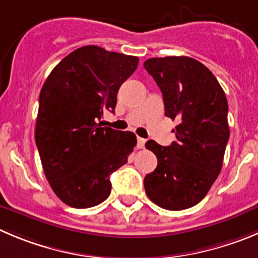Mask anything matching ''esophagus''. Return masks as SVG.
I'll list each match as a JSON object with an SVG mask.
<instances>
[{"label":"esophagus","mask_w":258,"mask_h":258,"mask_svg":"<svg viewBox=\"0 0 258 258\" xmlns=\"http://www.w3.org/2000/svg\"><path fill=\"white\" fill-rule=\"evenodd\" d=\"M145 143H146L145 139H143V137H137V148L144 149V146H145Z\"/></svg>","instance_id":"1"}]
</instances>
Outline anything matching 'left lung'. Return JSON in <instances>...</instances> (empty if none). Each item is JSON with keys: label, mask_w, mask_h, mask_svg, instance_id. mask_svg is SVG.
<instances>
[{"label": "left lung", "mask_w": 258, "mask_h": 258, "mask_svg": "<svg viewBox=\"0 0 258 258\" xmlns=\"http://www.w3.org/2000/svg\"><path fill=\"white\" fill-rule=\"evenodd\" d=\"M144 67L162 90L165 115L179 121L172 145L145 144L158 158L144 179L145 192L160 208L184 210L206 196L221 170L229 140L227 96L213 72L191 57L150 58Z\"/></svg>", "instance_id": "1"}]
</instances>
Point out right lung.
<instances>
[{
    "instance_id": "right-lung-1",
    "label": "right lung",
    "mask_w": 258,
    "mask_h": 258,
    "mask_svg": "<svg viewBox=\"0 0 258 258\" xmlns=\"http://www.w3.org/2000/svg\"><path fill=\"white\" fill-rule=\"evenodd\" d=\"M139 58L98 45L78 48L49 74L39 95L35 143L53 192L66 205L86 209L110 194L109 175L127 163L136 135L98 123L114 113L119 86Z\"/></svg>"
}]
</instances>
